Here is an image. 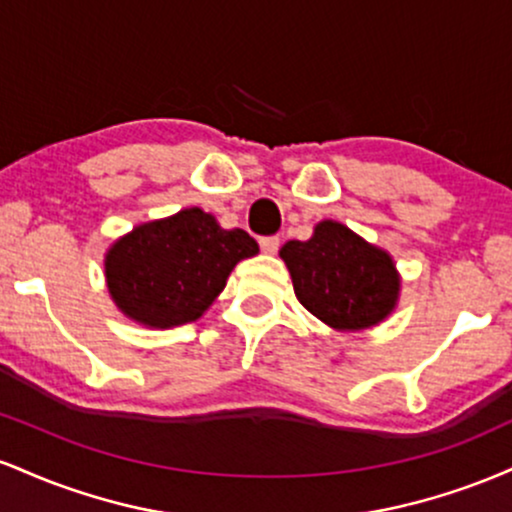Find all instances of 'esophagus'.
<instances>
[{"label":"esophagus","mask_w":512,"mask_h":512,"mask_svg":"<svg viewBox=\"0 0 512 512\" xmlns=\"http://www.w3.org/2000/svg\"><path fill=\"white\" fill-rule=\"evenodd\" d=\"M260 248H262L264 255H276V252H279V238H276V236L260 238Z\"/></svg>","instance_id":"esophagus-1"}]
</instances>
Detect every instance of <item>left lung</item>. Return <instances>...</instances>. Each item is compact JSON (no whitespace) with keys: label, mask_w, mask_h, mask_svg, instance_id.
Instances as JSON below:
<instances>
[{"label":"left lung","mask_w":512,"mask_h":512,"mask_svg":"<svg viewBox=\"0 0 512 512\" xmlns=\"http://www.w3.org/2000/svg\"><path fill=\"white\" fill-rule=\"evenodd\" d=\"M293 291L305 310L339 332L378 325L395 310L399 274L385 250L339 221H320L310 240H289L279 250Z\"/></svg>","instance_id":"1"}]
</instances>
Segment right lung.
Listing matches in <instances>:
<instances>
[{"label": "right lung", "mask_w": 512, "mask_h": 512, "mask_svg": "<svg viewBox=\"0 0 512 512\" xmlns=\"http://www.w3.org/2000/svg\"><path fill=\"white\" fill-rule=\"evenodd\" d=\"M257 252V240L243 228L226 231L192 207L115 240L105 255V281L127 317L168 330L202 317L233 267Z\"/></svg>", "instance_id": "1"}]
</instances>
